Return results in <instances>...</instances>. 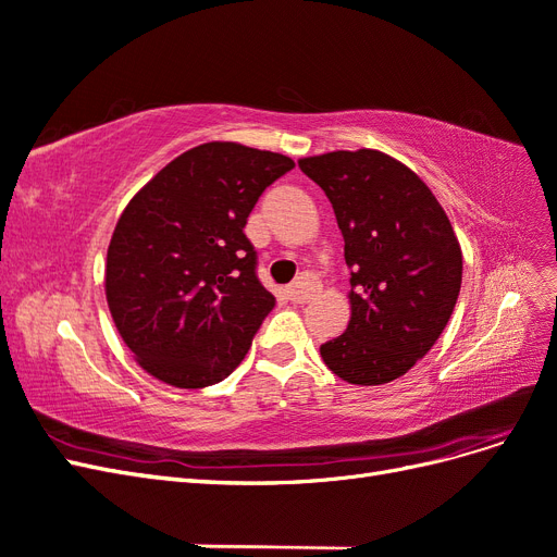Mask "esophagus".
<instances>
[{
  "mask_svg": "<svg viewBox=\"0 0 557 557\" xmlns=\"http://www.w3.org/2000/svg\"><path fill=\"white\" fill-rule=\"evenodd\" d=\"M318 290H320L318 276L311 272H305L288 288V297L290 301H295V305H305V301H309Z\"/></svg>",
  "mask_w": 557,
  "mask_h": 557,
  "instance_id": "esophagus-1",
  "label": "esophagus"
}]
</instances>
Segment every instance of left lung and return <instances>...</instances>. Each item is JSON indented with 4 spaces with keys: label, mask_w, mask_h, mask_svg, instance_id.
<instances>
[{
    "label": "left lung",
    "mask_w": 557,
    "mask_h": 557,
    "mask_svg": "<svg viewBox=\"0 0 557 557\" xmlns=\"http://www.w3.org/2000/svg\"><path fill=\"white\" fill-rule=\"evenodd\" d=\"M323 188L350 269V320L320 356L346 383L404 376L440 339L462 283L448 215L409 166L379 150L299 160Z\"/></svg>",
    "instance_id": "left-lung-1"
}]
</instances>
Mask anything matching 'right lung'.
Here are the masks:
<instances>
[{
    "label": "right lung",
    "mask_w": 557,
    "mask_h": 557,
    "mask_svg": "<svg viewBox=\"0 0 557 557\" xmlns=\"http://www.w3.org/2000/svg\"><path fill=\"white\" fill-rule=\"evenodd\" d=\"M295 162L230 141L190 148L134 195L107 252L113 323L137 362L176 387L223 381L276 297L244 234L260 195Z\"/></svg>",
    "instance_id": "obj_1"
}]
</instances>
